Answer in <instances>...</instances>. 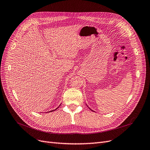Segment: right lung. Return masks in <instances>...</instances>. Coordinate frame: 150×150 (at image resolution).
I'll return each instance as SVG.
<instances>
[{
	"label": "right lung",
	"instance_id": "add662e5",
	"mask_svg": "<svg viewBox=\"0 0 150 150\" xmlns=\"http://www.w3.org/2000/svg\"><path fill=\"white\" fill-rule=\"evenodd\" d=\"M59 107H57V108L56 109H54V110H51V111H49V112H52V111H54V110H56V109H57L59 108Z\"/></svg>",
	"mask_w": 150,
	"mask_h": 150
}]
</instances>
